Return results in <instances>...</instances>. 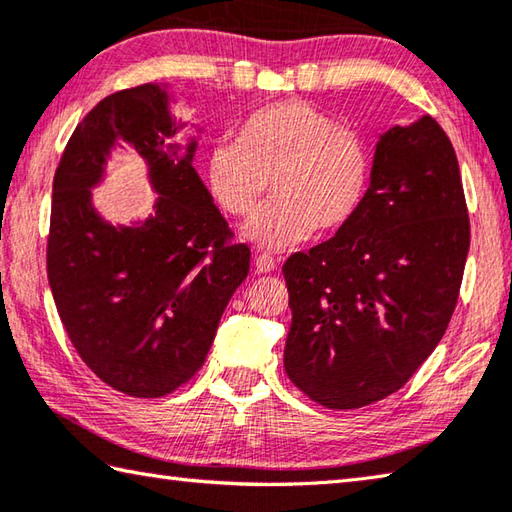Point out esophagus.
Returning a JSON list of instances; mask_svg holds the SVG:
<instances>
[{"label":"esophagus","mask_w":512,"mask_h":512,"mask_svg":"<svg viewBox=\"0 0 512 512\" xmlns=\"http://www.w3.org/2000/svg\"><path fill=\"white\" fill-rule=\"evenodd\" d=\"M254 269H256V274H269V272H274L276 269V260L272 258V256H256L254 258Z\"/></svg>","instance_id":"obj_1"}]
</instances>
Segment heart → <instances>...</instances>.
I'll use <instances>...</instances> for the list:
<instances>
[{
  "label": "heart",
  "mask_w": 512,
  "mask_h": 512,
  "mask_svg": "<svg viewBox=\"0 0 512 512\" xmlns=\"http://www.w3.org/2000/svg\"><path fill=\"white\" fill-rule=\"evenodd\" d=\"M269 180L274 198L245 236L269 252L294 247L312 231H339L359 214L370 182L363 138L305 100L267 104L240 124L238 142H216L205 182L231 218L254 214Z\"/></svg>",
  "instance_id": "obj_1"
}]
</instances>
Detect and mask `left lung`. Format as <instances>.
I'll list each match as a JSON object with an SVG mask.
<instances>
[{
	"instance_id": "1",
	"label": "left lung",
	"mask_w": 512,
	"mask_h": 512,
	"mask_svg": "<svg viewBox=\"0 0 512 512\" xmlns=\"http://www.w3.org/2000/svg\"><path fill=\"white\" fill-rule=\"evenodd\" d=\"M468 247L446 131L430 115L385 131L359 214L283 265L292 383L330 410L370 406L403 388L446 332Z\"/></svg>"
}]
</instances>
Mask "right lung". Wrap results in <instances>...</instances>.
<instances>
[{
	"mask_svg": "<svg viewBox=\"0 0 512 512\" xmlns=\"http://www.w3.org/2000/svg\"><path fill=\"white\" fill-rule=\"evenodd\" d=\"M169 93L142 84L84 115L53 178L46 245L48 285L80 359L113 390L156 399L205 363L220 316L249 274V247L196 173V140L180 153ZM118 139L148 162L161 194L152 215L113 228L94 211L90 187Z\"/></svg>",
	"mask_w": 512,
	"mask_h": 512,
	"instance_id": "1",
	"label": "right lung"
}]
</instances>
